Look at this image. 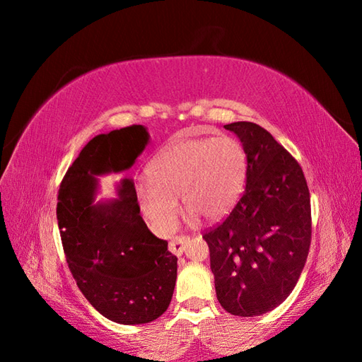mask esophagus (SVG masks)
Segmentation results:
<instances>
[{
    "label": "esophagus",
    "instance_id": "34e87169",
    "mask_svg": "<svg viewBox=\"0 0 362 362\" xmlns=\"http://www.w3.org/2000/svg\"><path fill=\"white\" fill-rule=\"evenodd\" d=\"M189 241V236H185V235H180V236H175L171 240V243H169V250H171L174 255L180 257L183 250H185L187 244Z\"/></svg>",
    "mask_w": 362,
    "mask_h": 362
}]
</instances>
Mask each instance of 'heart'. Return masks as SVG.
<instances>
[{"label": "heart", "instance_id": "obj_1", "mask_svg": "<svg viewBox=\"0 0 362 362\" xmlns=\"http://www.w3.org/2000/svg\"><path fill=\"white\" fill-rule=\"evenodd\" d=\"M247 171L243 144L233 136L189 138L161 149L148 166V182L136 188L143 218L157 233H169L179 211L177 196L189 206L188 216L216 219L240 197Z\"/></svg>", "mask_w": 362, "mask_h": 362}]
</instances>
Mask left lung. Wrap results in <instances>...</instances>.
<instances>
[{"instance_id":"8db88e82","label":"left lung","mask_w":362,"mask_h":362,"mask_svg":"<svg viewBox=\"0 0 362 362\" xmlns=\"http://www.w3.org/2000/svg\"><path fill=\"white\" fill-rule=\"evenodd\" d=\"M247 157L245 191L228 216L204 233L222 308L253 317L272 311L296 288L311 244L310 189L297 160L266 129L224 126Z\"/></svg>"}]
</instances>
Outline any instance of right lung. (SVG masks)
I'll list each match as a JSON object with an SVG mask.
<instances>
[{
	"label": "right lung",
	"mask_w": 362,
	"mask_h": 362,
	"mask_svg": "<svg viewBox=\"0 0 362 362\" xmlns=\"http://www.w3.org/2000/svg\"><path fill=\"white\" fill-rule=\"evenodd\" d=\"M149 141L134 124L96 135L68 168L57 196V221L68 267L93 308L122 325L148 324L171 303L177 257L140 214L134 182L118 197L93 204L96 175L126 171Z\"/></svg>",
	"instance_id": "add662e5"
}]
</instances>
